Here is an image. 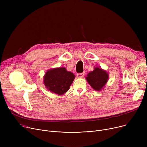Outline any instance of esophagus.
<instances>
[{"label": "esophagus", "instance_id": "esophagus-1", "mask_svg": "<svg viewBox=\"0 0 147 147\" xmlns=\"http://www.w3.org/2000/svg\"><path fill=\"white\" fill-rule=\"evenodd\" d=\"M84 76V73H78L77 74V76H78V78H82Z\"/></svg>", "mask_w": 147, "mask_h": 147}]
</instances>
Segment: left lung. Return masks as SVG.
<instances>
[{"label":"left lung","instance_id":"1","mask_svg":"<svg viewBox=\"0 0 147 147\" xmlns=\"http://www.w3.org/2000/svg\"><path fill=\"white\" fill-rule=\"evenodd\" d=\"M109 79V74L105 69L95 67L94 71L89 73L86 79L90 86L96 91L101 90Z\"/></svg>","mask_w":147,"mask_h":147}]
</instances>
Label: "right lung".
<instances>
[{"label":"right lung","mask_w":147,"mask_h":147,"mask_svg":"<svg viewBox=\"0 0 147 147\" xmlns=\"http://www.w3.org/2000/svg\"><path fill=\"white\" fill-rule=\"evenodd\" d=\"M75 79L74 74L65 67L49 69L43 76L46 88L58 95L65 94Z\"/></svg>","instance_id":"add662e5"}]
</instances>
